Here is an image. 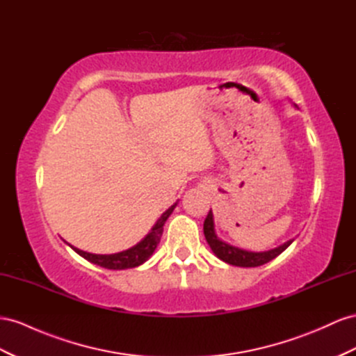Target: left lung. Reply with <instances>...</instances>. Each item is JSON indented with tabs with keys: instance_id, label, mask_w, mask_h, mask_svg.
I'll list each match as a JSON object with an SVG mask.
<instances>
[{
	"instance_id": "1",
	"label": "left lung",
	"mask_w": 356,
	"mask_h": 356,
	"mask_svg": "<svg viewBox=\"0 0 356 356\" xmlns=\"http://www.w3.org/2000/svg\"><path fill=\"white\" fill-rule=\"evenodd\" d=\"M204 234L207 238V243L209 244L211 250H213L214 254L218 259H222L223 262L229 265L243 266V268H253V266H261L264 264H268L270 261H273V259H275L278 254H282L284 250L293 243V239H289V241L284 243L283 245H278L277 248L268 250V252H259V253L247 252V250L226 244L216 234L214 216L211 209L204 222Z\"/></svg>"
}]
</instances>
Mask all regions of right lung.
Wrapping results in <instances>:
<instances>
[{
    "instance_id": "right-lung-1",
    "label": "right lung",
    "mask_w": 356,
    "mask_h": 356,
    "mask_svg": "<svg viewBox=\"0 0 356 356\" xmlns=\"http://www.w3.org/2000/svg\"><path fill=\"white\" fill-rule=\"evenodd\" d=\"M178 202H175L169 209H166L165 213L161 214V217L157 220L156 225L152 226V229L149 230V234L142 239L140 243H138L136 245H133L129 250H124V252L115 253V254H92L88 252H83V250L76 248L73 245H70L76 253L79 256H82L86 261L99 265L102 268H108V270H127V268H134L139 266L143 262H147L148 259L151 257V254L154 253V250L157 248L160 238L163 235V226H165L168 217L172 214V211L175 209Z\"/></svg>"
}]
</instances>
